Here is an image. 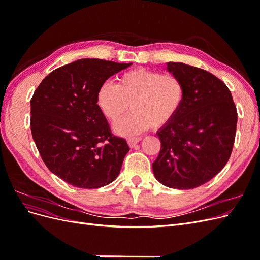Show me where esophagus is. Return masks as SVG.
<instances>
[{
    "mask_svg": "<svg viewBox=\"0 0 260 260\" xmlns=\"http://www.w3.org/2000/svg\"><path fill=\"white\" fill-rule=\"evenodd\" d=\"M141 141V138H129L128 139V144L130 147H133L136 144H138Z\"/></svg>",
    "mask_w": 260,
    "mask_h": 260,
    "instance_id": "1",
    "label": "esophagus"
}]
</instances>
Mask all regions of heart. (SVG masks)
<instances>
[{"mask_svg":"<svg viewBox=\"0 0 260 260\" xmlns=\"http://www.w3.org/2000/svg\"><path fill=\"white\" fill-rule=\"evenodd\" d=\"M185 100V85L175 74L135 68L118 78L117 84L104 82L96 93V105L121 136H132L149 127L162 128L180 112Z\"/></svg>","mask_w":260,"mask_h":260,"instance_id":"heart-1","label":"heart"}]
</instances>
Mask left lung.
I'll list each match as a JSON object with an SVG mask.
<instances>
[{
	"mask_svg": "<svg viewBox=\"0 0 260 260\" xmlns=\"http://www.w3.org/2000/svg\"><path fill=\"white\" fill-rule=\"evenodd\" d=\"M185 85L180 112L157 131L161 147L153 162L156 179L179 190L201 186L229 160L238 112L230 90L206 70L183 62H167Z\"/></svg>",
	"mask_w": 260,
	"mask_h": 260,
	"instance_id": "8db88e82",
	"label": "left lung"
}]
</instances>
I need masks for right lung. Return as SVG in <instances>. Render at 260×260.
<instances>
[{
    "instance_id": "1",
    "label": "right lung",
    "mask_w": 260,
    "mask_h": 260,
    "mask_svg": "<svg viewBox=\"0 0 260 260\" xmlns=\"http://www.w3.org/2000/svg\"><path fill=\"white\" fill-rule=\"evenodd\" d=\"M125 62L82 58L46 76L30 101V128L46 167L81 188L107 185L118 177L129 146L114 136L96 105L98 90Z\"/></svg>"
}]
</instances>
